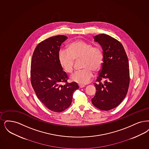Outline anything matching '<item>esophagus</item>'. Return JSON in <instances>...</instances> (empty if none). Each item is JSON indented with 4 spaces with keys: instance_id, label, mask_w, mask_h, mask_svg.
<instances>
[{
    "instance_id": "34e87169",
    "label": "esophagus",
    "mask_w": 149,
    "mask_h": 149,
    "mask_svg": "<svg viewBox=\"0 0 149 149\" xmlns=\"http://www.w3.org/2000/svg\"><path fill=\"white\" fill-rule=\"evenodd\" d=\"M79 86L80 88H83L85 87V85H81V84H79Z\"/></svg>"
}]
</instances>
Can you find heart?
<instances>
[{
  "mask_svg": "<svg viewBox=\"0 0 149 149\" xmlns=\"http://www.w3.org/2000/svg\"><path fill=\"white\" fill-rule=\"evenodd\" d=\"M67 49L59 51L58 59L61 67L66 72H72L75 59L82 58V66L84 69L73 73L70 79L79 84L89 83L93 77V70L98 71L103 64L104 54L101 48L78 40L70 42Z\"/></svg>",
  "mask_w": 149,
  "mask_h": 149,
  "instance_id": "b5f03b06",
  "label": "heart"
}]
</instances>
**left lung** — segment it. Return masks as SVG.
<instances>
[{"label":"left lung","mask_w":149,"mask_h":149,"mask_svg":"<svg viewBox=\"0 0 149 149\" xmlns=\"http://www.w3.org/2000/svg\"><path fill=\"white\" fill-rule=\"evenodd\" d=\"M94 39L101 45L104 60L91 101L96 107L107 111L117 107L127 94L130 83L129 61L123 45L116 39L104 34ZM102 79L105 80L104 84Z\"/></svg>","instance_id":"left-lung-1"}]
</instances>
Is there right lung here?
Returning <instances> with one entry per match:
<instances>
[{
  "mask_svg": "<svg viewBox=\"0 0 149 149\" xmlns=\"http://www.w3.org/2000/svg\"><path fill=\"white\" fill-rule=\"evenodd\" d=\"M67 39L60 35L40 42L34 50L31 64V83L38 98L48 109L58 113L70 106L73 93L79 89L77 83H67L68 75L58 59L60 46ZM62 82L66 84L63 86Z\"/></svg>",
  "mask_w": 149,
  "mask_h": 149,
  "instance_id": "add662e5",
  "label": "right lung"
}]
</instances>
